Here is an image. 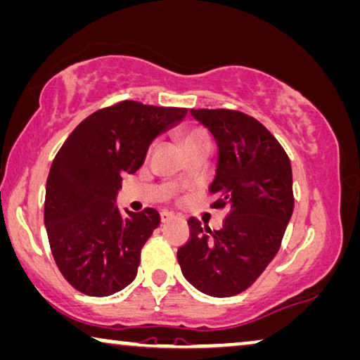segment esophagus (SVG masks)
<instances>
[{
    "mask_svg": "<svg viewBox=\"0 0 360 360\" xmlns=\"http://www.w3.org/2000/svg\"><path fill=\"white\" fill-rule=\"evenodd\" d=\"M174 219V214H171V212H161V221L163 224H168V221H171Z\"/></svg>",
    "mask_w": 360,
    "mask_h": 360,
    "instance_id": "1",
    "label": "esophagus"
}]
</instances>
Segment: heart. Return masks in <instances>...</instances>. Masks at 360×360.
Returning <instances> with one entry per match:
<instances>
[{
  "mask_svg": "<svg viewBox=\"0 0 360 360\" xmlns=\"http://www.w3.org/2000/svg\"><path fill=\"white\" fill-rule=\"evenodd\" d=\"M181 141L184 146L186 153L189 155L192 151L197 150H209L210 148V139L205 130L199 127H189L181 131Z\"/></svg>",
  "mask_w": 360,
  "mask_h": 360,
  "instance_id": "obj_1",
  "label": "heart"
}]
</instances>
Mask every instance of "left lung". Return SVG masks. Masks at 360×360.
Instances as JSON below:
<instances>
[{"label": "left lung", "mask_w": 360, "mask_h": 360, "mask_svg": "<svg viewBox=\"0 0 360 360\" xmlns=\"http://www.w3.org/2000/svg\"><path fill=\"white\" fill-rule=\"evenodd\" d=\"M214 136L212 207H229L220 230L191 219V240L178 250L182 276L210 297H233L274 259L293 212L292 166L274 135L250 115L226 109H191Z\"/></svg>", "instance_id": "1"}]
</instances>
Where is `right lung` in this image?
Listing matches in <instances>:
<instances>
[{
    "label": "right lung",
    "instance_id": "add662e5",
    "mask_svg": "<svg viewBox=\"0 0 360 360\" xmlns=\"http://www.w3.org/2000/svg\"><path fill=\"white\" fill-rule=\"evenodd\" d=\"M186 114L124 101L96 110L65 140L45 186L44 224L53 259L77 290L108 297L134 282L161 217L155 209L119 210L122 176L134 174L156 136Z\"/></svg>",
    "mask_w": 360,
    "mask_h": 360
}]
</instances>
